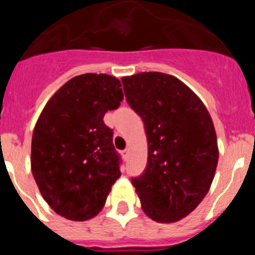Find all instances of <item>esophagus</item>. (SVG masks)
I'll return each instance as SVG.
<instances>
[{
  "mask_svg": "<svg viewBox=\"0 0 255 255\" xmlns=\"http://www.w3.org/2000/svg\"><path fill=\"white\" fill-rule=\"evenodd\" d=\"M121 153H123L124 158H125V159L129 158V154H130V149H129V148H126V149H124Z\"/></svg>",
  "mask_w": 255,
  "mask_h": 255,
  "instance_id": "34e87169",
  "label": "esophagus"
}]
</instances>
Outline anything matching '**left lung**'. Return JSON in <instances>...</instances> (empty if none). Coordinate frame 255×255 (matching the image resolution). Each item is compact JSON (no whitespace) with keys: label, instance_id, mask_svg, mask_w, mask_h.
<instances>
[{"label":"left lung","instance_id":"left-lung-1","mask_svg":"<svg viewBox=\"0 0 255 255\" xmlns=\"http://www.w3.org/2000/svg\"><path fill=\"white\" fill-rule=\"evenodd\" d=\"M121 80L147 135V167L131 180L141 209L155 222H177L199 206L215 177L218 145L212 117L175 76L153 71Z\"/></svg>","mask_w":255,"mask_h":255}]
</instances>
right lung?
<instances>
[{
  "label": "right lung",
  "instance_id": "1",
  "mask_svg": "<svg viewBox=\"0 0 255 255\" xmlns=\"http://www.w3.org/2000/svg\"><path fill=\"white\" fill-rule=\"evenodd\" d=\"M116 76L83 74L49 98L31 136L30 167L40 194L70 221L93 218L120 177L112 130L103 116L120 106Z\"/></svg>",
  "mask_w": 255,
  "mask_h": 255
}]
</instances>
